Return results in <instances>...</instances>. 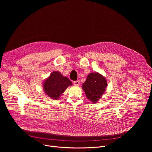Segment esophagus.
<instances>
[{
    "label": "esophagus",
    "instance_id": "obj_1",
    "mask_svg": "<svg viewBox=\"0 0 152 152\" xmlns=\"http://www.w3.org/2000/svg\"><path fill=\"white\" fill-rule=\"evenodd\" d=\"M73 84H74L75 86H79V84H80V82H79V80L74 81V82H73Z\"/></svg>",
    "mask_w": 152,
    "mask_h": 152
}]
</instances>
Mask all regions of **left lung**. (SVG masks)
I'll list each match as a JSON object with an SVG mask.
<instances>
[{
  "mask_svg": "<svg viewBox=\"0 0 152 152\" xmlns=\"http://www.w3.org/2000/svg\"><path fill=\"white\" fill-rule=\"evenodd\" d=\"M107 86L106 78L101 74L95 72L90 73L82 84V89L86 96L92 103H97L104 93Z\"/></svg>",
  "mask_w": 152,
  "mask_h": 152,
  "instance_id": "obj_1",
  "label": "left lung"
}]
</instances>
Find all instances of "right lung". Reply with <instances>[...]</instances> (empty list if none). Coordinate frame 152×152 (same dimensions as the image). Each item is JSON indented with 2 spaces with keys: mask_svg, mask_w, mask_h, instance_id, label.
<instances>
[{
  "mask_svg": "<svg viewBox=\"0 0 152 152\" xmlns=\"http://www.w3.org/2000/svg\"><path fill=\"white\" fill-rule=\"evenodd\" d=\"M72 85V82L68 77L62 76L59 72L54 71L43 82L42 86L48 97L58 100L68 86Z\"/></svg>",
  "mask_w": 152,
  "mask_h": 152,
  "instance_id": "obj_1",
  "label": "right lung"
}]
</instances>
